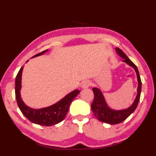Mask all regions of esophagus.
<instances>
[{
	"label": "esophagus",
	"mask_w": 156,
	"mask_h": 156,
	"mask_svg": "<svg viewBox=\"0 0 156 156\" xmlns=\"http://www.w3.org/2000/svg\"><path fill=\"white\" fill-rule=\"evenodd\" d=\"M90 82L89 80H84L83 82H82V84L81 85V87L82 88H87L89 87H90Z\"/></svg>",
	"instance_id": "1"
}]
</instances>
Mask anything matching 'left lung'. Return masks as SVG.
Returning <instances> with one entry per match:
<instances>
[{
    "mask_svg": "<svg viewBox=\"0 0 156 156\" xmlns=\"http://www.w3.org/2000/svg\"><path fill=\"white\" fill-rule=\"evenodd\" d=\"M116 51L117 54L122 58L123 59V62L127 64L129 66L133 68L137 74V81H138V87H137V94L136 96L135 101H133L130 107L127 108L123 109V110H113V109L108 107L107 102L105 101V99L103 94H102L101 90H99L97 88H93V90L94 98V101L91 105L92 111L96 117L101 122H106V123L115 125L120 123L122 121L125 120L129 115L133 113L134 111L136 109L139 101L140 99V94L141 91V81L138 69L137 66L132 62L125 53L121 49L118 48H116Z\"/></svg>",
    "mask_w": 156,
    "mask_h": 156,
    "instance_id": "1",
    "label": "left lung"
}]
</instances>
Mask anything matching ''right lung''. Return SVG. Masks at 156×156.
Instances as JSON below:
<instances>
[{
  "label": "right lung",
  "mask_w": 156,
  "mask_h": 156,
  "mask_svg": "<svg viewBox=\"0 0 156 156\" xmlns=\"http://www.w3.org/2000/svg\"><path fill=\"white\" fill-rule=\"evenodd\" d=\"M48 51V49H46L44 51L39 53V54L33 56L32 58L44 54ZM28 61H27V62ZM23 69V66L20 69L15 78V97L19 108L22 113L31 122L39 125L51 126L62 121L67 114L71 102L77 97L80 90H75L69 92L60 101L49 107L39 109L32 108L26 105L21 97L20 90L21 88Z\"/></svg>",
  "instance_id": "obj_1"
}]
</instances>
